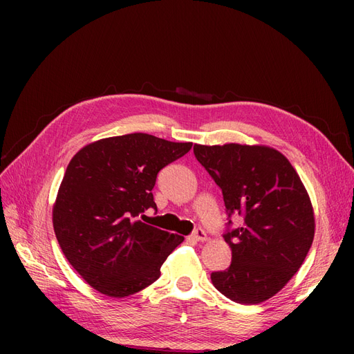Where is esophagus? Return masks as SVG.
I'll use <instances>...</instances> for the list:
<instances>
[{
    "instance_id": "obj_1",
    "label": "esophagus",
    "mask_w": 354,
    "mask_h": 354,
    "mask_svg": "<svg viewBox=\"0 0 354 354\" xmlns=\"http://www.w3.org/2000/svg\"><path fill=\"white\" fill-rule=\"evenodd\" d=\"M192 239L196 241V242H203V241H207V233L203 232L202 229H195V232L192 233Z\"/></svg>"
}]
</instances>
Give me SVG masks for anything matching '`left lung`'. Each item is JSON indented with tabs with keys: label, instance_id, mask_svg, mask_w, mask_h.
<instances>
[{
	"label": "left lung",
	"instance_id": "left-lung-1",
	"mask_svg": "<svg viewBox=\"0 0 354 354\" xmlns=\"http://www.w3.org/2000/svg\"><path fill=\"white\" fill-rule=\"evenodd\" d=\"M199 164L221 189L229 214L224 241L232 248L226 270L212 272L218 291L239 304L266 301L288 283L315 238V214L289 160L267 146L195 145ZM243 217L231 227L232 214Z\"/></svg>",
	"mask_w": 354,
	"mask_h": 354
}]
</instances>
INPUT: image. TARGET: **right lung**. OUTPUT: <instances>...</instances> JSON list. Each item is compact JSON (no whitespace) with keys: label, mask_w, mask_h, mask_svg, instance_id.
<instances>
[{"label":"right lung","mask_w":354,"mask_h":354,"mask_svg":"<svg viewBox=\"0 0 354 354\" xmlns=\"http://www.w3.org/2000/svg\"><path fill=\"white\" fill-rule=\"evenodd\" d=\"M192 143L134 133L103 138L72 158L53 208L60 248L82 279L109 297L152 285L183 238L140 218L156 211L152 189L160 169Z\"/></svg>","instance_id":"right-lung-1"}]
</instances>
